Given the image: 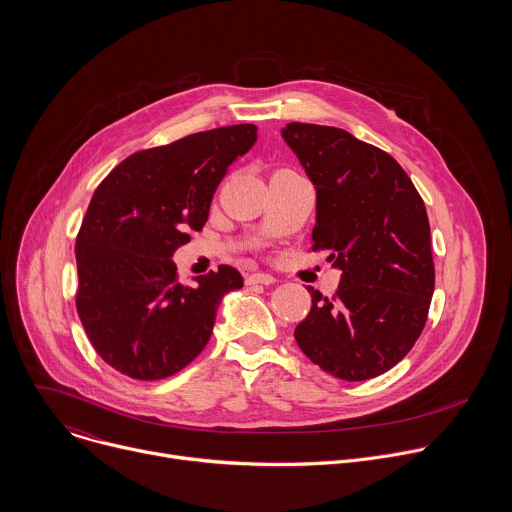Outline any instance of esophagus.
Masks as SVG:
<instances>
[{
  "mask_svg": "<svg viewBox=\"0 0 512 512\" xmlns=\"http://www.w3.org/2000/svg\"><path fill=\"white\" fill-rule=\"evenodd\" d=\"M245 281H247V285H271V283H275V277L269 273H253Z\"/></svg>",
  "mask_w": 512,
  "mask_h": 512,
  "instance_id": "34e87169",
  "label": "esophagus"
}]
</instances>
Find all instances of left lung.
Returning a JSON list of instances; mask_svg holds the SVG:
<instances>
[{
  "mask_svg": "<svg viewBox=\"0 0 512 512\" xmlns=\"http://www.w3.org/2000/svg\"><path fill=\"white\" fill-rule=\"evenodd\" d=\"M281 135L316 188L314 251L332 249L342 271L332 298L308 287L298 346L332 377H379L427 320L435 269L425 204L387 152L344 129L287 123Z\"/></svg>",
  "mask_w": 512,
  "mask_h": 512,
  "instance_id": "1",
  "label": "left lung"
}]
</instances>
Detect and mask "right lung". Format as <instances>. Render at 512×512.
<instances>
[{"instance_id":"obj_1","label":"right lung","mask_w":512,"mask_h":512,"mask_svg":"<svg viewBox=\"0 0 512 512\" xmlns=\"http://www.w3.org/2000/svg\"><path fill=\"white\" fill-rule=\"evenodd\" d=\"M257 141L251 123L186 135L123 160L95 190L77 237V312L115 371L176 375L206 346L216 310L243 287L235 267L178 281V247L200 231L216 186Z\"/></svg>"}]
</instances>
